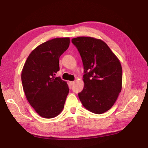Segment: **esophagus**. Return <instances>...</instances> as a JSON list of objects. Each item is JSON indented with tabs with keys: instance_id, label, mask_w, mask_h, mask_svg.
<instances>
[{
	"instance_id": "1",
	"label": "esophagus",
	"mask_w": 148,
	"mask_h": 148,
	"mask_svg": "<svg viewBox=\"0 0 148 148\" xmlns=\"http://www.w3.org/2000/svg\"><path fill=\"white\" fill-rule=\"evenodd\" d=\"M75 83V82L74 81H71V82H69V84L70 86H72V85H74V84Z\"/></svg>"
}]
</instances>
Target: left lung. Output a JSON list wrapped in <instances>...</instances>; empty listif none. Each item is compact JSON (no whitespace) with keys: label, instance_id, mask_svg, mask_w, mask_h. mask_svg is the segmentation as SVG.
<instances>
[{"label":"left lung","instance_id":"1","mask_svg":"<svg viewBox=\"0 0 148 148\" xmlns=\"http://www.w3.org/2000/svg\"><path fill=\"white\" fill-rule=\"evenodd\" d=\"M72 42L78 50L84 64V87L78 93L83 106L101 114L110 110L122 87V68L119 60L101 40L79 36Z\"/></svg>","mask_w":148,"mask_h":148}]
</instances>
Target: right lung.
<instances>
[{
  "instance_id": "1",
  "label": "right lung",
  "mask_w": 148,
  "mask_h": 148,
  "mask_svg": "<svg viewBox=\"0 0 148 148\" xmlns=\"http://www.w3.org/2000/svg\"><path fill=\"white\" fill-rule=\"evenodd\" d=\"M69 38H57L36 47L27 58L21 82L29 104L44 118H53L64 108L69 89L66 82L56 77L60 56L69 48Z\"/></svg>"
}]
</instances>
